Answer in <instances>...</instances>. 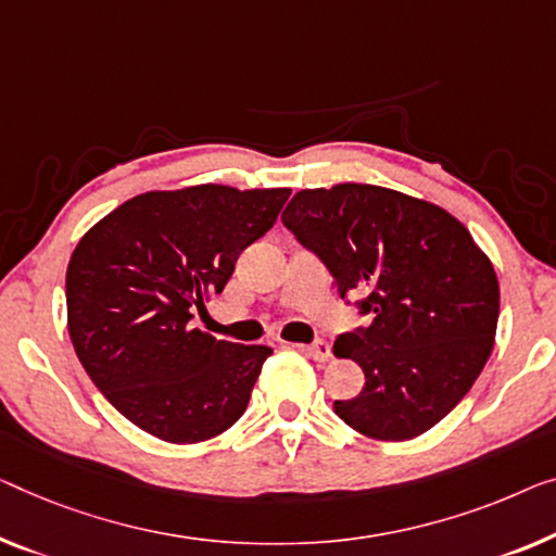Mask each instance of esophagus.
I'll return each mask as SVG.
<instances>
[{
  "label": "esophagus",
  "mask_w": 556,
  "mask_h": 556,
  "mask_svg": "<svg viewBox=\"0 0 556 556\" xmlns=\"http://www.w3.org/2000/svg\"><path fill=\"white\" fill-rule=\"evenodd\" d=\"M302 352L306 354V357H312L314 362H329L331 359V346H329V342H325V339L302 346Z\"/></svg>",
  "instance_id": "obj_1"
}]
</instances>
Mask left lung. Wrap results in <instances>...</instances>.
<instances>
[{
    "label": "left lung",
    "mask_w": 556,
    "mask_h": 556,
    "mask_svg": "<svg viewBox=\"0 0 556 556\" xmlns=\"http://www.w3.org/2000/svg\"><path fill=\"white\" fill-rule=\"evenodd\" d=\"M281 222L325 262L342 300L367 294L369 325L334 342L367 384L334 402L337 417L382 442L425 434L492 354L500 281L490 256L442 206L375 185L302 189Z\"/></svg>",
    "instance_id": "obj_1"
}]
</instances>
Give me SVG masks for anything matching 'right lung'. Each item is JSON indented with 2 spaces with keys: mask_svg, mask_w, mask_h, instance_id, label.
Wrapping results in <instances>:
<instances>
[{
  "mask_svg": "<svg viewBox=\"0 0 556 556\" xmlns=\"http://www.w3.org/2000/svg\"><path fill=\"white\" fill-rule=\"evenodd\" d=\"M289 194L225 185L144 192L79 239L66 267V327L89 379L131 425L197 444L242 417L271 350L225 342L192 317Z\"/></svg>",
  "mask_w": 556,
  "mask_h": 556,
  "instance_id": "right-lung-1",
  "label": "right lung"
}]
</instances>
